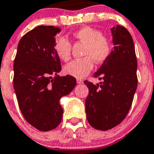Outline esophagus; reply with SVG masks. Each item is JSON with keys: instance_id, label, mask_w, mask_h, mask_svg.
Listing matches in <instances>:
<instances>
[{"instance_id": "esophagus-1", "label": "esophagus", "mask_w": 154, "mask_h": 154, "mask_svg": "<svg viewBox=\"0 0 154 154\" xmlns=\"http://www.w3.org/2000/svg\"><path fill=\"white\" fill-rule=\"evenodd\" d=\"M82 82H83V81H82V79H77V83H78V84H82Z\"/></svg>"}]
</instances>
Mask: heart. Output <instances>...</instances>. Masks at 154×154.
Here are the masks:
<instances>
[{
    "label": "heart",
    "instance_id": "obj_1",
    "mask_svg": "<svg viewBox=\"0 0 154 154\" xmlns=\"http://www.w3.org/2000/svg\"><path fill=\"white\" fill-rule=\"evenodd\" d=\"M78 41L84 43L83 58L75 60L64 67L63 71L68 75L76 79H82L94 68V61L101 63L108 59L112 53V45L110 39L103 36L101 30L85 26L73 33ZM54 49L57 57L63 61L71 58L72 45L64 37H59L55 41Z\"/></svg>",
    "mask_w": 154,
    "mask_h": 154
}]
</instances>
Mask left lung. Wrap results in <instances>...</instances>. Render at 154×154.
<instances>
[{"label": "left lung", "mask_w": 154, "mask_h": 154, "mask_svg": "<svg viewBox=\"0 0 154 154\" xmlns=\"http://www.w3.org/2000/svg\"><path fill=\"white\" fill-rule=\"evenodd\" d=\"M111 32L113 49L94 74L103 82L97 85L84 82L89 89L86 119L91 127L101 131L112 129L125 119L138 84V64L131 35L120 25L112 27Z\"/></svg>", "instance_id": "left-lung-1"}]
</instances>
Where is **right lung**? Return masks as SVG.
<instances>
[{"mask_svg":"<svg viewBox=\"0 0 154 154\" xmlns=\"http://www.w3.org/2000/svg\"><path fill=\"white\" fill-rule=\"evenodd\" d=\"M60 32L53 26H38L27 32L18 44L14 60V90L20 111L42 131L60 124L63 112L60 100L76 85L73 76L58 75L61 64L54 44Z\"/></svg>","mask_w":154,"mask_h":154,"instance_id":"add662e5","label":"right lung"}]
</instances>
